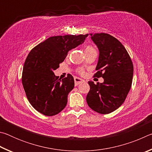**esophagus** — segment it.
<instances>
[{"label": "esophagus", "instance_id": "esophagus-1", "mask_svg": "<svg viewBox=\"0 0 152 152\" xmlns=\"http://www.w3.org/2000/svg\"><path fill=\"white\" fill-rule=\"evenodd\" d=\"M85 82V81H84L83 79L78 78V77L74 78V83H75V86H78L79 84H80V83H82V82Z\"/></svg>", "mask_w": 152, "mask_h": 152}]
</instances>
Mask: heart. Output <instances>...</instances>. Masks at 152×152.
I'll return each mask as SVG.
<instances>
[{
    "label": "heart",
    "mask_w": 152,
    "mask_h": 152,
    "mask_svg": "<svg viewBox=\"0 0 152 152\" xmlns=\"http://www.w3.org/2000/svg\"><path fill=\"white\" fill-rule=\"evenodd\" d=\"M91 49H93V48H92V47H91V46H87V47H86V49H85V51L89 50H91ZM79 72L81 74H84V71H83V70H79Z\"/></svg>",
    "instance_id": "b5f03b06"
}]
</instances>
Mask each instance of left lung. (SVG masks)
<instances>
[{
    "mask_svg": "<svg viewBox=\"0 0 152 152\" xmlns=\"http://www.w3.org/2000/svg\"><path fill=\"white\" fill-rule=\"evenodd\" d=\"M99 51L94 76L102 77V83L89 81L91 89L86 96L89 107L101 114H109L124 102L132 84L133 66L124 46L107 33H90Z\"/></svg>",
    "mask_w": 152,
    "mask_h": 152,
    "instance_id": "obj_1",
    "label": "left lung"
}]
</instances>
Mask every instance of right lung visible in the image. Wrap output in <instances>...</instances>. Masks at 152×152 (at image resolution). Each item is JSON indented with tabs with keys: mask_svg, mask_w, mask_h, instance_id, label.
<instances>
[{
	"mask_svg": "<svg viewBox=\"0 0 152 152\" xmlns=\"http://www.w3.org/2000/svg\"><path fill=\"white\" fill-rule=\"evenodd\" d=\"M86 35L53 36L33 48L25 60L22 83L28 101L46 116L58 114L66 107L74 87L71 74L58 79L53 71L60 67L72 49L84 43Z\"/></svg>",
	"mask_w": 152,
	"mask_h": 152,
	"instance_id": "add662e5",
	"label": "right lung"
}]
</instances>
